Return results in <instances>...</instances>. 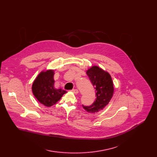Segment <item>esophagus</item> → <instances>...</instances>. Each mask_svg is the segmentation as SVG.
Returning <instances> with one entry per match:
<instances>
[{
    "instance_id": "34e87169",
    "label": "esophagus",
    "mask_w": 157,
    "mask_h": 157,
    "mask_svg": "<svg viewBox=\"0 0 157 157\" xmlns=\"http://www.w3.org/2000/svg\"><path fill=\"white\" fill-rule=\"evenodd\" d=\"M71 91H72L73 93H75V94H78V92H79L77 89H72Z\"/></svg>"
}]
</instances>
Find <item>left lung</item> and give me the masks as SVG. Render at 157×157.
Here are the masks:
<instances>
[{
    "mask_svg": "<svg viewBox=\"0 0 157 157\" xmlns=\"http://www.w3.org/2000/svg\"><path fill=\"white\" fill-rule=\"evenodd\" d=\"M94 89L96 100L90 105H82L88 113H95L108 104L114 93V85L110 75L98 66H94L86 72Z\"/></svg>",
    "mask_w": 157,
    "mask_h": 157,
    "instance_id": "1",
    "label": "left lung"
}]
</instances>
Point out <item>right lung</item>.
<instances>
[{
	"mask_svg": "<svg viewBox=\"0 0 157 157\" xmlns=\"http://www.w3.org/2000/svg\"><path fill=\"white\" fill-rule=\"evenodd\" d=\"M53 70L40 73L32 85V91L37 100L44 105L50 107L55 104L66 93L54 86Z\"/></svg>",
	"mask_w": 157,
	"mask_h": 157,
	"instance_id": "right-lung-1",
	"label": "right lung"
}]
</instances>
